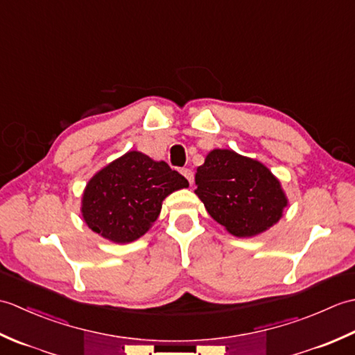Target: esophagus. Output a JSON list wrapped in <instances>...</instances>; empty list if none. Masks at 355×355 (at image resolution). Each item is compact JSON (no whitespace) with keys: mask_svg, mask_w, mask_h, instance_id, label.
I'll use <instances>...</instances> for the list:
<instances>
[{"mask_svg":"<svg viewBox=\"0 0 355 355\" xmlns=\"http://www.w3.org/2000/svg\"><path fill=\"white\" fill-rule=\"evenodd\" d=\"M182 173L183 175L187 178V182H189L191 184L193 183V172L191 171V169H187V168H184V169H182Z\"/></svg>","mask_w":355,"mask_h":355,"instance_id":"34e87169","label":"esophagus"}]
</instances>
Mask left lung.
<instances>
[{"label": "left lung", "mask_w": 355, "mask_h": 355, "mask_svg": "<svg viewBox=\"0 0 355 355\" xmlns=\"http://www.w3.org/2000/svg\"><path fill=\"white\" fill-rule=\"evenodd\" d=\"M209 215L235 236H254L279 221L286 206L281 183L262 163L214 149L195 173Z\"/></svg>", "instance_id": "8db88e82"}]
</instances>
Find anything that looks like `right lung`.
<instances>
[{
  "mask_svg": "<svg viewBox=\"0 0 355 355\" xmlns=\"http://www.w3.org/2000/svg\"><path fill=\"white\" fill-rule=\"evenodd\" d=\"M189 183L168 163L131 150L89 180L82 198L87 225L112 243L125 244L149 230L162 201Z\"/></svg>",
  "mask_w": 355,
  "mask_h": 355,
  "instance_id": "right-lung-1",
  "label": "right lung"
}]
</instances>
